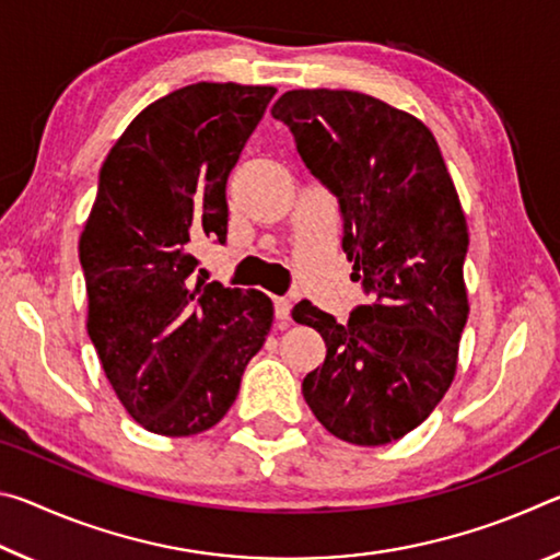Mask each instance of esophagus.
Returning a JSON list of instances; mask_svg holds the SVG:
<instances>
[{
	"label": "esophagus",
	"instance_id": "esophagus-1",
	"mask_svg": "<svg viewBox=\"0 0 560 560\" xmlns=\"http://www.w3.org/2000/svg\"><path fill=\"white\" fill-rule=\"evenodd\" d=\"M273 314H277V318L281 320V324L287 326L289 320H291V301L287 296L273 299Z\"/></svg>",
	"mask_w": 560,
	"mask_h": 560
}]
</instances>
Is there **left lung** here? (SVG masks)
<instances>
[{
  "label": "left lung",
  "mask_w": 560,
  "mask_h": 560,
  "mask_svg": "<svg viewBox=\"0 0 560 560\" xmlns=\"http://www.w3.org/2000/svg\"><path fill=\"white\" fill-rule=\"evenodd\" d=\"M271 116L338 200L353 281L373 299L346 326L308 301L293 306L328 348L301 393L338 440L395 442L428 420L457 371L469 316L457 189L428 126L365 93L287 91Z\"/></svg>",
  "instance_id": "obj_1"
}]
</instances>
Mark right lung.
I'll return each instance as SVG.
<instances>
[{
	"instance_id": "1",
	"label": "right lung",
	"mask_w": 560,
	"mask_h": 560,
	"mask_svg": "<svg viewBox=\"0 0 560 560\" xmlns=\"http://www.w3.org/2000/svg\"><path fill=\"white\" fill-rule=\"evenodd\" d=\"M277 89L192 83L136 116L106 158L79 259L89 336L118 400L167 438L210 430L269 336L261 291L195 281L192 242H226V179Z\"/></svg>"
}]
</instances>
